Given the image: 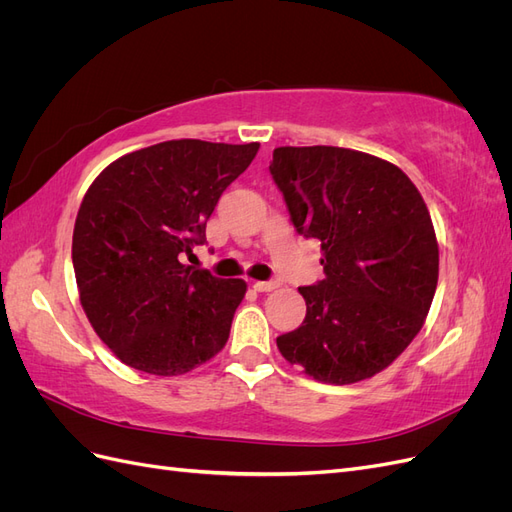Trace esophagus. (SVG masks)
<instances>
[{
	"label": "esophagus",
	"instance_id": "esophagus-1",
	"mask_svg": "<svg viewBox=\"0 0 512 512\" xmlns=\"http://www.w3.org/2000/svg\"><path fill=\"white\" fill-rule=\"evenodd\" d=\"M277 286H280L277 282H254V290H258V292H271Z\"/></svg>",
	"mask_w": 512,
	"mask_h": 512
}]
</instances>
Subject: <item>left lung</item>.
I'll return each instance as SVG.
<instances>
[{
	"mask_svg": "<svg viewBox=\"0 0 512 512\" xmlns=\"http://www.w3.org/2000/svg\"><path fill=\"white\" fill-rule=\"evenodd\" d=\"M299 235L320 241L324 280L277 337L284 359L327 384L376 376L423 329L438 286L425 200L395 164L344 147H277L269 166Z\"/></svg>",
	"mask_w": 512,
	"mask_h": 512,
	"instance_id": "8db88e82",
	"label": "left lung"
}]
</instances>
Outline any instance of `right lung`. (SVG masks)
<instances>
[{
	"label": "right lung",
	"instance_id": "right-lung-1",
	"mask_svg": "<svg viewBox=\"0 0 512 512\" xmlns=\"http://www.w3.org/2000/svg\"><path fill=\"white\" fill-rule=\"evenodd\" d=\"M258 147L166 141L121 156L89 185L74 224L72 265L91 327L121 363L179 376L226 346L247 284L179 258L207 241L222 192Z\"/></svg>",
	"mask_w": 512,
	"mask_h": 512
}]
</instances>
